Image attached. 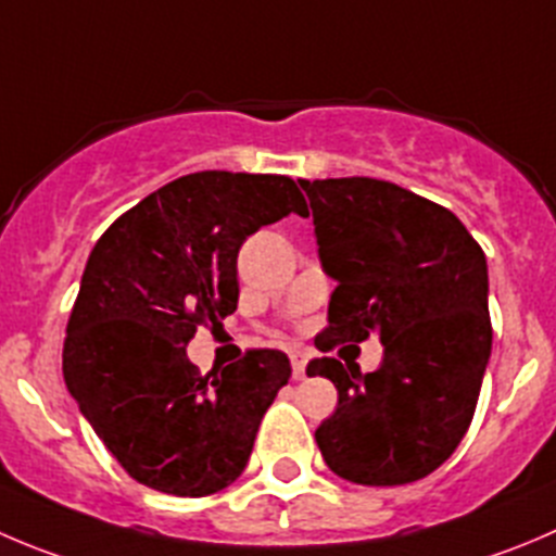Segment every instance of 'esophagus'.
Listing matches in <instances>:
<instances>
[{"label":"esophagus","instance_id":"esophagus-1","mask_svg":"<svg viewBox=\"0 0 556 556\" xmlns=\"http://www.w3.org/2000/svg\"><path fill=\"white\" fill-rule=\"evenodd\" d=\"M289 361H292L294 379H303L305 377V366H308V354L300 352V349H292V352H289Z\"/></svg>","mask_w":556,"mask_h":556}]
</instances>
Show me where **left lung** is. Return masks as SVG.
Listing matches in <instances>:
<instances>
[{
  "mask_svg": "<svg viewBox=\"0 0 556 556\" xmlns=\"http://www.w3.org/2000/svg\"><path fill=\"white\" fill-rule=\"evenodd\" d=\"M321 269L338 283L316 349L384 346L374 374L336 357L308 363L338 406L316 445L361 485H404L442 467L464 440L491 354L489 267L467 226L440 204L371 177L300 179Z\"/></svg>",
  "mask_w": 556,
  "mask_h": 556,
  "instance_id": "left-lung-1",
  "label": "left lung"
}]
</instances>
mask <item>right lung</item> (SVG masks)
I'll return each mask as SVG.
<instances>
[{"mask_svg": "<svg viewBox=\"0 0 556 556\" xmlns=\"http://www.w3.org/2000/svg\"><path fill=\"white\" fill-rule=\"evenodd\" d=\"M308 215L281 174L195 172L163 185L94 242L67 319L62 374L125 472L174 496L235 483L264 412L292 377L251 349L207 377L188 361L195 327L237 311V253L262 226Z\"/></svg>", "mask_w": 556, "mask_h": 556, "instance_id": "add662e5", "label": "right lung"}]
</instances>
